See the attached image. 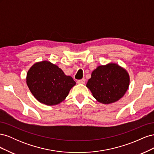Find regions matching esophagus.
Listing matches in <instances>:
<instances>
[{
	"instance_id": "34e87169",
	"label": "esophagus",
	"mask_w": 154,
	"mask_h": 154,
	"mask_svg": "<svg viewBox=\"0 0 154 154\" xmlns=\"http://www.w3.org/2000/svg\"><path fill=\"white\" fill-rule=\"evenodd\" d=\"M77 83H79V84H84V83H85V80L84 78L82 79V80H78L77 81Z\"/></svg>"
}]
</instances>
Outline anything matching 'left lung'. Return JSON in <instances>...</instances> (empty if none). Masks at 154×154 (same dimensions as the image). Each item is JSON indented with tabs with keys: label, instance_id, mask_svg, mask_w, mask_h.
<instances>
[{
	"label": "left lung",
	"instance_id": "left-lung-1",
	"mask_svg": "<svg viewBox=\"0 0 154 154\" xmlns=\"http://www.w3.org/2000/svg\"><path fill=\"white\" fill-rule=\"evenodd\" d=\"M130 83L129 74L119 65L110 63L100 66L92 71L87 87L100 103H114L125 95Z\"/></svg>",
	"mask_w": 154,
	"mask_h": 154
}]
</instances>
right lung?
<instances>
[{"label":"right lung","instance_id":"obj_1","mask_svg":"<svg viewBox=\"0 0 154 154\" xmlns=\"http://www.w3.org/2000/svg\"><path fill=\"white\" fill-rule=\"evenodd\" d=\"M26 83L35 98L49 106L61 103L76 85L71 76L48 61L35 63L27 73Z\"/></svg>","mask_w":154,"mask_h":154}]
</instances>
